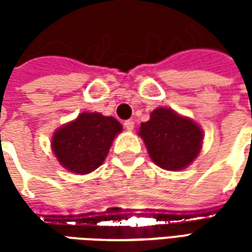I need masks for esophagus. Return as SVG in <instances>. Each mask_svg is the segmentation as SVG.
Masks as SVG:
<instances>
[{
  "label": "esophagus",
  "instance_id": "1",
  "mask_svg": "<svg viewBox=\"0 0 252 252\" xmlns=\"http://www.w3.org/2000/svg\"><path fill=\"white\" fill-rule=\"evenodd\" d=\"M124 126H126V131L131 132L132 129H133V126H135V123H133L132 120H126V121H124Z\"/></svg>",
  "mask_w": 252,
  "mask_h": 252
}]
</instances>
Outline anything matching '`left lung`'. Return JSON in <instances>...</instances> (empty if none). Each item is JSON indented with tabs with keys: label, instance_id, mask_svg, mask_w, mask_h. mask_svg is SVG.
Instances as JSON below:
<instances>
[{
	"label": "left lung",
	"instance_id": "obj_1",
	"mask_svg": "<svg viewBox=\"0 0 252 252\" xmlns=\"http://www.w3.org/2000/svg\"><path fill=\"white\" fill-rule=\"evenodd\" d=\"M137 133L154 163L167 171L190 166L204 142L202 128L194 120L164 106L153 110L150 120L142 123Z\"/></svg>",
	"mask_w": 252,
	"mask_h": 252
}]
</instances>
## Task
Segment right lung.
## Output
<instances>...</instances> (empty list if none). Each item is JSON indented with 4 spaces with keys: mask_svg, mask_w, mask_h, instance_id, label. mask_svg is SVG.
<instances>
[{
    "mask_svg": "<svg viewBox=\"0 0 252 252\" xmlns=\"http://www.w3.org/2000/svg\"><path fill=\"white\" fill-rule=\"evenodd\" d=\"M123 126L112 116L82 112L54 132L51 150L58 162L74 174H89L104 163Z\"/></svg>",
    "mask_w": 252,
    "mask_h": 252,
    "instance_id": "right-lung-1",
    "label": "right lung"
}]
</instances>
